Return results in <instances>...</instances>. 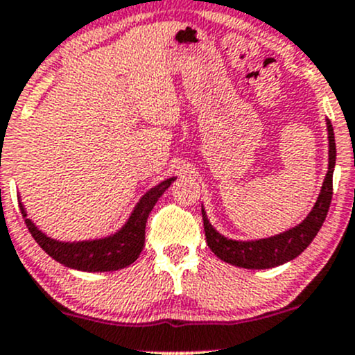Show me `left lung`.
<instances>
[{
  "mask_svg": "<svg viewBox=\"0 0 355 355\" xmlns=\"http://www.w3.org/2000/svg\"><path fill=\"white\" fill-rule=\"evenodd\" d=\"M327 128H329V173H327L325 181H323L322 193L316 200L313 209L310 215L301 222L298 227L284 232V234L276 235L270 239L254 240V242H237V240H228L220 235L215 228L211 227L207 218V213L201 208L205 225V235H207V243L211 252L222 261L232 266L245 269H269L276 266L284 264L306 249L311 240L316 237L318 230L322 228L323 222L329 213L331 194H334V167L335 157H337V148H335L334 127L330 120H327Z\"/></svg>",
  "mask_w": 355,
  "mask_h": 355,
  "instance_id": "1",
  "label": "left lung"
}]
</instances>
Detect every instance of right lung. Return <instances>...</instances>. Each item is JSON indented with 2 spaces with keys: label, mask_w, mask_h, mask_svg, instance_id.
<instances>
[{
  "label": "right lung",
  "mask_w": 355,
  "mask_h": 355,
  "mask_svg": "<svg viewBox=\"0 0 355 355\" xmlns=\"http://www.w3.org/2000/svg\"><path fill=\"white\" fill-rule=\"evenodd\" d=\"M174 178L162 181L161 184L152 188L144 194L140 203L133 209L130 220L113 237L103 240H91V242L64 243L49 239L39 228L26 218L25 208L20 203V211L24 216L26 228L35 239L42 249L52 259L67 268L87 270V272H105V270H116L130 266L137 261L146 243V223L152 208L157 203L159 198L171 186Z\"/></svg>",
  "instance_id": "obj_1"
}]
</instances>
